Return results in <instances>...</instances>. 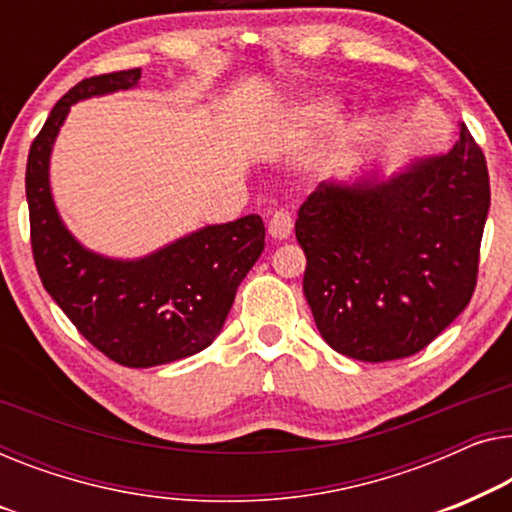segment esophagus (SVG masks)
Returning <instances> with one entry per match:
<instances>
[{"label":"esophagus","instance_id":"esophagus-1","mask_svg":"<svg viewBox=\"0 0 512 512\" xmlns=\"http://www.w3.org/2000/svg\"><path fill=\"white\" fill-rule=\"evenodd\" d=\"M292 229H294V220H292L290 213L283 211V208H278V211L271 213V218H269V234H271V239L283 241V239H287V236L292 234Z\"/></svg>","mask_w":512,"mask_h":512}]
</instances>
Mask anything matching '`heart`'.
Masks as SVG:
<instances>
[{"label":"heart","mask_w":512,"mask_h":512,"mask_svg":"<svg viewBox=\"0 0 512 512\" xmlns=\"http://www.w3.org/2000/svg\"><path fill=\"white\" fill-rule=\"evenodd\" d=\"M336 111H338L336 102H331L327 97H315L294 106L290 111V118L297 120L299 125L313 127V125H322V122H329L336 115Z\"/></svg>","instance_id":"heart-1"}]
</instances>
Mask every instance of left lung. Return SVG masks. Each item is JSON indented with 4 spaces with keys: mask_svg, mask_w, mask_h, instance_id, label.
I'll return each instance as SVG.
<instances>
[{
    "mask_svg": "<svg viewBox=\"0 0 512 512\" xmlns=\"http://www.w3.org/2000/svg\"><path fill=\"white\" fill-rule=\"evenodd\" d=\"M378 171L322 181L294 222L315 325L359 362L415 355L469 306L489 211L487 162L464 122L448 153Z\"/></svg>",
    "mask_w": 512,
    "mask_h": 512,
    "instance_id": "1",
    "label": "left lung"
}]
</instances>
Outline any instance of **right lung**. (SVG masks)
I'll return each mask as SVG.
<instances>
[{"instance_id": "right-lung-1", "label": "right lung", "mask_w": 512, "mask_h": 512, "mask_svg": "<svg viewBox=\"0 0 512 512\" xmlns=\"http://www.w3.org/2000/svg\"><path fill=\"white\" fill-rule=\"evenodd\" d=\"M141 69L85 78L53 106L27 157L34 264L46 292L106 357L148 369L197 355L225 325L236 287L264 250V222L243 215L181 236L146 257L115 259L85 248L64 225L50 192V153L69 109L132 90Z\"/></svg>"}]
</instances>
